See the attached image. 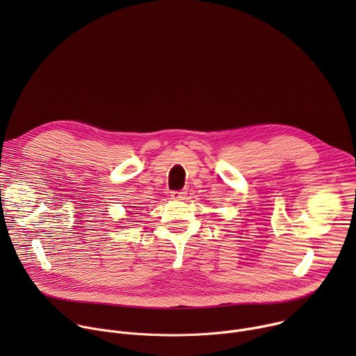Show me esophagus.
Instances as JSON below:
<instances>
[{"label":"esophagus","instance_id":"esophagus-1","mask_svg":"<svg viewBox=\"0 0 356 356\" xmlns=\"http://www.w3.org/2000/svg\"><path fill=\"white\" fill-rule=\"evenodd\" d=\"M170 197H172L173 200H176V201H179V200H184V197H186V191H172V193H170Z\"/></svg>","mask_w":356,"mask_h":356}]
</instances>
